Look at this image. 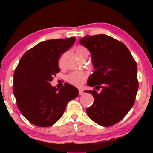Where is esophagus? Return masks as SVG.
Segmentation results:
<instances>
[{
  "label": "esophagus",
  "mask_w": 153,
  "mask_h": 153,
  "mask_svg": "<svg viewBox=\"0 0 153 153\" xmlns=\"http://www.w3.org/2000/svg\"><path fill=\"white\" fill-rule=\"evenodd\" d=\"M79 95H83V90H82V89H79Z\"/></svg>",
  "instance_id": "esophagus-1"
}]
</instances>
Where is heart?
Listing matches in <instances>:
<instances>
[{
	"mask_svg": "<svg viewBox=\"0 0 153 153\" xmlns=\"http://www.w3.org/2000/svg\"><path fill=\"white\" fill-rule=\"evenodd\" d=\"M76 55H83V54L88 53L87 50L83 47H78L76 49ZM88 74L87 72H72L67 76V81L71 84L80 86L85 82L87 79Z\"/></svg>",
	"mask_w": 153,
	"mask_h": 153,
	"instance_id": "obj_1",
	"label": "heart"
}]
</instances>
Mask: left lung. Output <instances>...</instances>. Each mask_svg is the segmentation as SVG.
<instances>
[{"label":"left lung","mask_w":153,"mask_h":153,"mask_svg":"<svg viewBox=\"0 0 153 153\" xmlns=\"http://www.w3.org/2000/svg\"><path fill=\"white\" fill-rule=\"evenodd\" d=\"M79 41L91 51L95 69L88 85L102 88L100 93L84 91L95 98L87 114L97 124L110 127L122 120L134 104L139 88L137 62L124 44L106 35H86Z\"/></svg>","instance_id":"obj_1"}]
</instances>
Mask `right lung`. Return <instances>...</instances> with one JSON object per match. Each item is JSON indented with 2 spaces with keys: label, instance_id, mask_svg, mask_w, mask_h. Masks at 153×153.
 Returning a JSON list of instances; mask_svg holds the SVG:
<instances>
[{
  "label": "right lung",
  "instance_id": "right-lung-1",
  "mask_svg": "<svg viewBox=\"0 0 153 153\" xmlns=\"http://www.w3.org/2000/svg\"><path fill=\"white\" fill-rule=\"evenodd\" d=\"M76 37L39 42L25 53L14 73L13 93L22 114L32 124L49 127L61 118L67 104L76 98V87L65 83L58 90L50 81L60 72L58 61Z\"/></svg>",
  "mask_w": 153,
  "mask_h": 153
}]
</instances>
